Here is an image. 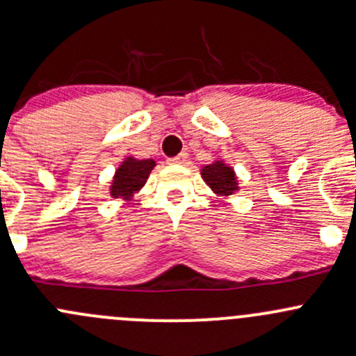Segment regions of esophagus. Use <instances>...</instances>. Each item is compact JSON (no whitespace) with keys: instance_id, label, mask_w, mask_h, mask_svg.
<instances>
[{"instance_id":"obj_1","label":"esophagus","mask_w":356,"mask_h":356,"mask_svg":"<svg viewBox=\"0 0 356 356\" xmlns=\"http://www.w3.org/2000/svg\"><path fill=\"white\" fill-rule=\"evenodd\" d=\"M170 162L172 163H177V165H186V163L189 162V155L186 152H182V153H179V155L175 156V159H172Z\"/></svg>"}]
</instances>
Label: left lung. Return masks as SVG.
<instances>
[{
	"mask_svg": "<svg viewBox=\"0 0 356 356\" xmlns=\"http://www.w3.org/2000/svg\"><path fill=\"white\" fill-rule=\"evenodd\" d=\"M200 172L204 184L213 191V194L223 197V200L234 196L241 189L237 174H235L234 167L225 162V159H215L211 163L201 167Z\"/></svg>",
	"mask_w": 356,
	"mask_h": 356,
	"instance_id": "obj_1",
	"label": "left lung"
}]
</instances>
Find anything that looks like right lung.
Segmentation results:
<instances>
[{"mask_svg":"<svg viewBox=\"0 0 356 356\" xmlns=\"http://www.w3.org/2000/svg\"><path fill=\"white\" fill-rule=\"evenodd\" d=\"M155 167L156 162L153 159H136L133 155L124 156L112 175L109 196L131 204L133 197L145 188L149 174Z\"/></svg>","mask_w":356,"mask_h":356,"instance_id":"1","label":"right lung"}]
</instances>
